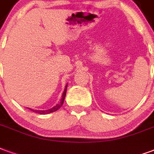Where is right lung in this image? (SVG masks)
<instances>
[{
  "mask_svg": "<svg viewBox=\"0 0 154 154\" xmlns=\"http://www.w3.org/2000/svg\"><path fill=\"white\" fill-rule=\"evenodd\" d=\"M67 85H66V87H65V89H64L63 94H62V97H61V99H60V102L58 104H57L56 106H54L53 107H51L50 109L48 110H33L31 109V108H29V110L32 111L33 112L36 113H38V114H41V115H45V114H49V113L54 112H56L57 110L60 108V106H62V104L64 103V100H65V97H66V89H67Z\"/></svg>",
  "mask_w": 154,
  "mask_h": 154,
  "instance_id": "add662e5",
  "label": "right lung"
}]
</instances>
